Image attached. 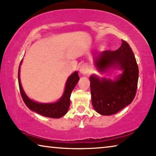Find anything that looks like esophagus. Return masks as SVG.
Masks as SVG:
<instances>
[{
    "label": "esophagus",
    "mask_w": 156,
    "mask_h": 156,
    "mask_svg": "<svg viewBox=\"0 0 156 156\" xmlns=\"http://www.w3.org/2000/svg\"><path fill=\"white\" fill-rule=\"evenodd\" d=\"M80 72L82 74H88L89 72V67H87V65H82L81 66V67H80Z\"/></svg>",
    "instance_id": "34e87169"
}]
</instances>
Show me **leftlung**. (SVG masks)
Returning <instances> with one entry per match:
<instances>
[{"instance_id": "1", "label": "left lung", "mask_w": 156, "mask_h": 156, "mask_svg": "<svg viewBox=\"0 0 156 156\" xmlns=\"http://www.w3.org/2000/svg\"><path fill=\"white\" fill-rule=\"evenodd\" d=\"M100 72L109 68L123 70L116 80L91 75L90 89L91 102L96 112L101 115L115 114L129 105L135 97L138 86V67L129 44L122 40L120 48L116 51L105 50L94 59Z\"/></svg>"}]
</instances>
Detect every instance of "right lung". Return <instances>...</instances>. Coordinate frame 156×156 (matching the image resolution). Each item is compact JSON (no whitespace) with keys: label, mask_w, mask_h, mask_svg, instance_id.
Returning <instances> with one entry per match:
<instances>
[{"label":"right lung","mask_w":156,"mask_h":156,"mask_svg":"<svg viewBox=\"0 0 156 156\" xmlns=\"http://www.w3.org/2000/svg\"><path fill=\"white\" fill-rule=\"evenodd\" d=\"M79 80H80V77H79L78 72H74L68 78L67 82H66L65 92L58 101L50 104L37 103V102L30 99L23 91L20 80V66H19L18 84L23 101L31 111H33L43 116L50 117V118L59 119L66 114L70 106V96H71L72 91L75 87L76 84H77Z\"/></svg>","instance_id":"1"}]
</instances>
